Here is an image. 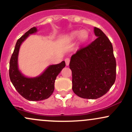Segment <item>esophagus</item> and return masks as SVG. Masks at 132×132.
<instances>
[{
  "mask_svg": "<svg viewBox=\"0 0 132 132\" xmlns=\"http://www.w3.org/2000/svg\"><path fill=\"white\" fill-rule=\"evenodd\" d=\"M69 62H70V59H69V58H66V59H65V63H66V66H68V65H69Z\"/></svg>",
  "mask_w": 132,
  "mask_h": 132,
  "instance_id": "esophagus-1",
  "label": "esophagus"
}]
</instances>
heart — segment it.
Wrapping results in <instances>:
<instances>
[{"label":"heart","instance_id":"obj_1","mask_svg":"<svg viewBox=\"0 0 132 132\" xmlns=\"http://www.w3.org/2000/svg\"><path fill=\"white\" fill-rule=\"evenodd\" d=\"M81 34L80 37H81V39L82 40H85L88 37V34L86 32V31H82L81 32H79V31H75V32H73L71 33V38H75L77 37H78L79 35Z\"/></svg>","mask_w":132,"mask_h":132}]
</instances>
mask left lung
<instances>
[{
    "label": "left lung",
    "mask_w": 132,
    "mask_h": 132,
    "mask_svg": "<svg viewBox=\"0 0 132 132\" xmlns=\"http://www.w3.org/2000/svg\"><path fill=\"white\" fill-rule=\"evenodd\" d=\"M95 40L71 56L72 90L84 99H95L105 94L116 79V61L109 39L94 28Z\"/></svg>",
    "instance_id": "obj_1"
}]
</instances>
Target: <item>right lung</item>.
<instances>
[{
    "label": "right lung",
    "instance_id": "obj_1",
    "mask_svg": "<svg viewBox=\"0 0 132 132\" xmlns=\"http://www.w3.org/2000/svg\"><path fill=\"white\" fill-rule=\"evenodd\" d=\"M37 31V28L33 27L17 40L9 66V77L15 88L25 99L32 101H42L50 97L54 91L56 78L66 66L64 61L60 64L50 65L42 75L36 78H27L21 73L18 68L20 46L29 35Z\"/></svg>",
    "mask_w": 132,
    "mask_h": 132
}]
</instances>
